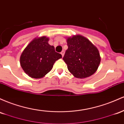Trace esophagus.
<instances>
[{"instance_id": "34e87169", "label": "esophagus", "mask_w": 124, "mask_h": 124, "mask_svg": "<svg viewBox=\"0 0 124 124\" xmlns=\"http://www.w3.org/2000/svg\"><path fill=\"white\" fill-rule=\"evenodd\" d=\"M61 54L62 55V57H63L64 54V51H62V52H61Z\"/></svg>"}]
</instances>
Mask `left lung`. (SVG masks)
Returning a JSON list of instances; mask_svg holds the SVG:
<instances>
[{"label": "left lung", "instance_id": "obj_1", "mask_svg": "<svg viewBox=\"0 0 124 124\" xmlns=\"http://www.w3.org/2000/svg\"><path fill=\"white\" fill-rule=\"evenodd\" d=\"M67 42L68 49L62 59L69 71L80 78L93 75L101 62L98 49L87 39L80 35L69 37Z\"/></svg>", "mask_w": 124, "mask_h": 124}]
</instances>
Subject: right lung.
Returning <instances> with one entry per match:
<instances>
[{"label":"right lung","mask_w":124,"mask_h":124,"mask_svg":"<svg viewBox=\"0 0 124 124\" xmlns=\"http://www.w3.org/2000/svg\"><path fill=\"white\" fill-rule=\"evenodd\" d=\"M46 37L34 39L25 48L20 56V65L29 76L34 78L44 77L52 69L55 61L62 57L48 43Z\"/></svg>","instance_id":"add662e5"}]
</instances>
